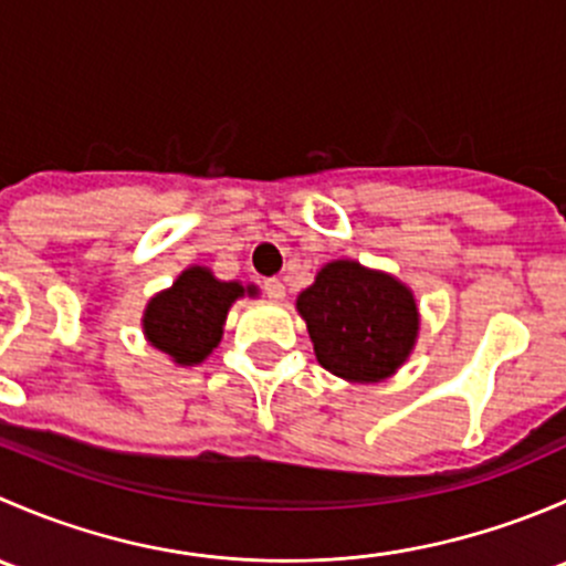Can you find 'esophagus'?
Returning <instances> with one entry per match:
<instances>
[{
    "mask_svg": "<svg viewBox=\"0 0 566 566\" xmlns=\"http://www.w3.org/2000/svg\"><path fill=\"white\" fill-rule=\"evenodd\" d=\"M262 290H265L268 298H273V301H282L284 298L282 279H265V282H262Z\"/></svg>",
    "mask_w": 566,
    "mask_h": 566,
    "instance_id": "1",
    "label": "esophagus"
}]
</instances>
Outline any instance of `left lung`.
<instances>
[{"label": "left lung", "mask_w": 566, "mask_h": 566, "mask_svg": "<svg viewBox=\"0 0 566 566\" xmlns=\"http://www.w3.org/2000/svg\"><path fill=\"white\" fill-rule=\"evenodd\" d=\"M317 361L356 384H375L397 373L419 331L413 295L397 279L336 260L298 295Z\"/></svg>", "instance_id": "1"}]
</instances>
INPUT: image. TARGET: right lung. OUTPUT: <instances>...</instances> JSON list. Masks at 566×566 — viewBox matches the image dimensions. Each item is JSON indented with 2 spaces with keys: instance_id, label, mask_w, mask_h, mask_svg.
I'll list each match as a JSON object with an SVG mask.
<instances>
[{
  "instance_id": "right-lung-1",
  "label": "right lung",
  "mask_w": 566,
  "mask_h": 566,
  "mask_svg": "<svg viewBox=\"0 0 566 566\" xmlns=\"http://www.w3.org/2000/svg\"><path fill=\"white\" fill-rule=\"evenodd\" d=\"M243 293L254 295L256 290L238 282H219L205 268H188L172 287L147 304V339L182 367L199 364L219 345L227 312Z\"/></svg>"
}]
</instances>
